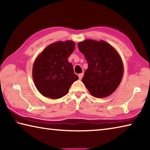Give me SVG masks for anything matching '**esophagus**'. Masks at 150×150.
Returning <instances> with one entry per match:
<instances>
[{"instance_id": "obj_1", "label": "esophagus", "mask_w": 150, "mask_h": 150, "mask_svg": "<svg viewBox=\"0 0 150 150\" xmlns=\"http://www.w3.org/2000/svg\"><path fill=\"white\" fill-rule=\"evenodd\" d=\"M83 73H80V74H79V79H81L83 78Z\"/></svg>"}]
</instances>
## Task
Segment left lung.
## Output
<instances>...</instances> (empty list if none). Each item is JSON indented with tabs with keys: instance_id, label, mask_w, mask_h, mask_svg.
<instances>
[{
	"instance_id": "obj_1",
	"label": "left lung",
	"mask_w": 150,
	"mask_h": 150,
	"mask_svg": "<svg viewBox=\"0 0 150 150\" xmlns=\"http://www.w3.org/2000/svg\"><path fill=\"white\" fill-rule=\"evenodd\" d=\"M78 47L87 61L82 82L93 96L105 98L120 85L124 73L122 61L111 45L103 40H85Z\"/></svg>"
}]
</instances>
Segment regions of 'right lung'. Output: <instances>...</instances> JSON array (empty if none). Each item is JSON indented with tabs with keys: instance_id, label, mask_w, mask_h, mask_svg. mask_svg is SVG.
I'll use <instances>...</instances> for the list:
<instances>
[{
	"instance_id": "1",
	"label": "right lung",
	"mask_w": 150,
	"mask_h": 150,
	"mask_svg": "<svg viewBox=\"0 0 150 150\" xmlns=\"http://www.w3.org/2000/svg\"><path fill=\"white\" fill-rule=\"evenodd\" d=\"M73 41L50 44L35 59L32 69L33 79L43 96L57 99L66 95L79 77L75 74L68 57L75 50Z\"/></svg>"
}]
</instances>
